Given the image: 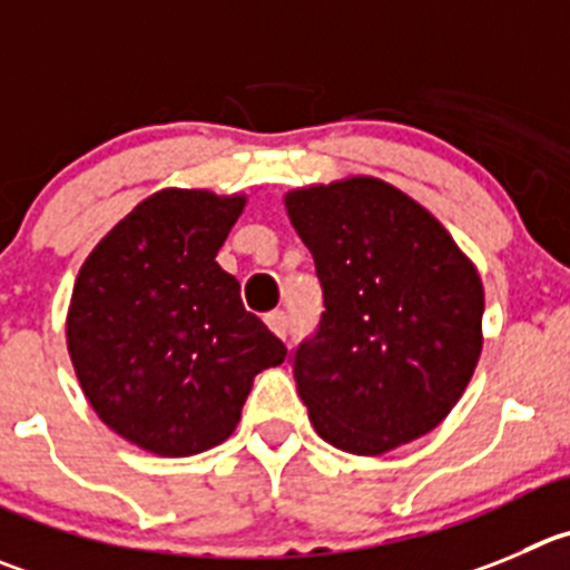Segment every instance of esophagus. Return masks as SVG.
<instances>
[{
	"mask_svg": "<svg viewBox=\"0 0 570 570\" xmlns=\"http://www.w3.org/2000/svg\"><path fill=\"white\" fill-rule=\"evenodd\" d=\"M267 326L269 332L278 334L281 340H286V334H289V315H286V312H273V315H267Z\"/></svg>",
	"mask_w": 570,
	"mask_h": 570,
	"instance_id": "1",
	"label": "esophagus"
}]
</instances>
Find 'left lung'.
I'll use <instances>...</instances> for the list:
<instances>
[{"label": "left lung", "mask_w": 570, "mask_h": 570, "mask_svg": "<svg viewBox=\"0 0 570 570\" xmlns=\"http://www.w3.org/2000/svg\"><path fill=\"white\" fill-rule=\"evenodd\" d=\"M323 286L321 326L292 354L312 428L382 455L453 411L483 348V284L433 213L376 177L284 196Z\"/></svg>", "instance_id": "obj_1"}]
</instances>
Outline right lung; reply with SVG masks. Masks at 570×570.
Instances as JSON below:
<instances>
[{"label":"right lung","instance_id":"right-lung-1","mask_svg":"<svg viewBox=\"0 0 570 570\" xmlns=\"http://www.w3.org/2000/svg\"><path fill=\"white\" fill-rule=\"evenodd\" d=\"M247 196L165 188L83 261L67 348L106 428L154 455H196L236 430L255 374L286 345L244 309L216 253Z\"/></svg>","mask_w":570,"mask_h":570}]
</instances>
